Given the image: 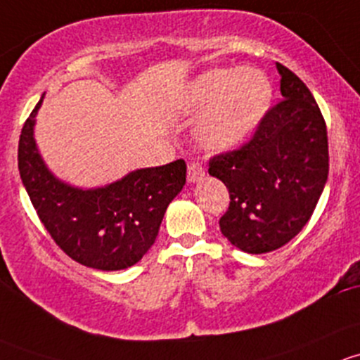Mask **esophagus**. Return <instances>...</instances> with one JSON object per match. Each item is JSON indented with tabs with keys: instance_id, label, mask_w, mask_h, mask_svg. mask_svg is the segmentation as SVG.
<instances>
[{
	"instance_id": "obj_1",
	"label": "esophagus",
	"mask_w": 360,
	"mask_h": 360,
	"mask_svg": "<svg viewBox=\"0 0 360 360\" xmlns=\"http://www.w3.org/2000/svg\"><path fill=\"white\" fill-rule=\"evenodd\" d=\"M205 176V168H202L201 162L198 161H188L187 165V180L191 181H198Z\"/></svg>"
}]
</instances>
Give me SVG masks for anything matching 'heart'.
Wrapping results in <instances>:
<instances>
[{"instance_id": "heart-1", "label": "heart", "mask_w": 360, "mask_h": 360, "mask_svg": "<svg viewBox=\"0 0 360 360\" xmlns=\"http://www.w3.org/2000/svg\"><path fill=\"white\" fill-rule=\"evenodd\" d=\"M272 100V86L260 70L214 69L194 81L185 97L192 112H202L198 135L211 150H229L251 135Z\"/></svg>"}]
</instances>
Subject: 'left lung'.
<instances>
[{
	"instance_id": "1",
	"label": "left lung",
	"mask_w": 360,
	"mask_h": 360,
	"mask_svg": "<svg viewBox=\"0 0 360 360\" xmlns=\"http://www.w3.org/2000/svg\"><path fill=\"white\" fill-rule=\"evenodd\" d=\"M277 70L283 100L263 114L246 143L207 162L231 195L221 234L253 255L279 250L305 227L329 173L328 129L316 98L279 62Z\"/></svg>"
}]
</instances>
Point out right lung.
<instances>
[{"instance_id": "add662e5", "label": "right lung", "mask_w": 360, "mask_h": 360, "mask_svg": "<svg viewBox=\"0 0 360 360\" xmlns=\"http://www.w3.org/2000/svg\"><path fill=\"white\" fill-rule=\"evenodd\" d=\"M43 98L22 126L18 172L39 220L68 257L98 270L135 265L153 246L165 211L185 185L184 159L136 169L95 191L62 184L44 166L32 126Z\"/></svg>"}]
</instances>
